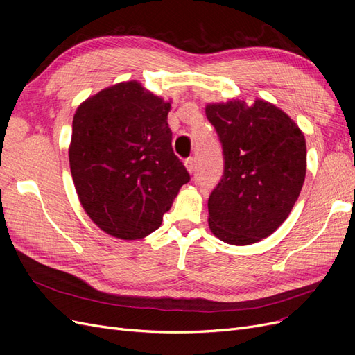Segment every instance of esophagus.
<instances>
[{
    "instance_id": "obj_1",
    "label": "esophagus",
    "mask_w": 355,
    "mask_h": 355,
    "mask_svg": "<svg viewBox=\"0 0 355 355\" xmlns=\"http://www.w3.org/2000/svg\"><path fill=\"white\" fill-rule=\"evenodd\" d=\"M185 166H187L189 173H192V171L196 170V158H194V157H188V158L185 159Z\"/></svg>"
}]
</instances>
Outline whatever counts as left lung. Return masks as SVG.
Here are the masks:
<instances>
[{
	"label": "left lung",
	"mask_w": 355,
	"mask_h": 355,
	"mask_svg": "<svg viewBox=\"0 0 355 355\" xmlns=\"http://www.w3.org/2000/svg\"><path fill=\"white\" fill-rule=\"evenodd\" d=\"M223 175L209 197V225L222 241L247 245L287 219L302 189L306 145L299 127L274 105L240 101L209 105Z\"/></svg>",
	"instance_id": "8db88e82"
}]
</instances>
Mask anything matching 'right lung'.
<instances>
[{
    "instance_id": "obj_1",
    "label": "right lung",
    "mask_w": 355,
    "mask_h": 355,
    "mask_svg": "<svg viewBox=\"0 0 355 355\" xmlns=\"http://www.w3.org/2000/svg\"><path fill=\"white\" fill-rule=\"evenodd\" d=\"M168 111L170 103L128 81L94 94L73 115L75 189L90 219L116 239L158 230L191 179L171 148Z\"/></svg>"
}]
</instances>
